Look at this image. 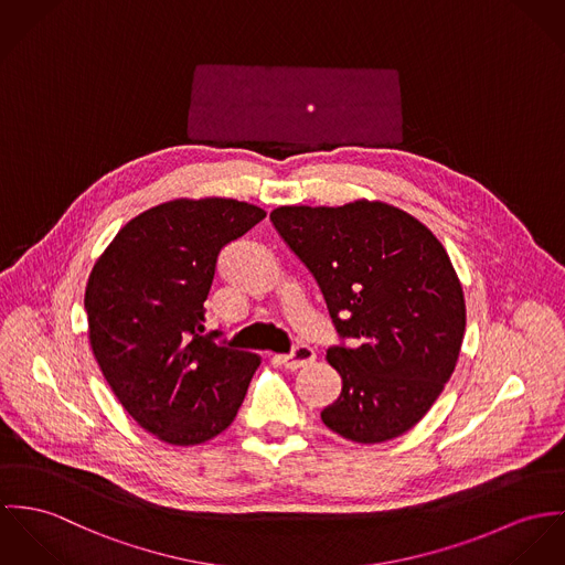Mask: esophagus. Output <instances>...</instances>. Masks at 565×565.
Wrapping results in <instances>:
<instances>
[{"mask_svg": "<svg viewBox=\"0 0 565 565\" xmlns=\"http://www.w3.org/2000/svg\"><path fill=\"white\" fill-rule=\"evenodd\" d=\"M279 360H281V364L286 369L297 371V369H303V366L312 364L313 360H316V351H313L312 347H308V344H297L290 355H284Z\"/></svg>", "mask_w": 565, "mask_h": 565, "instance_id": "obj_1", "label": "esophagus"}]
</instances>
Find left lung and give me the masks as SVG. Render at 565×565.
<instances>
[{
    "label": "left lung",
    "instance_id": "obj_1",
    "mask_svg": "<svg viewBox=\"0 0 565 565\" xmlns=\"http://www.w3.org/2000/svg\"><path fill=\"white\" fill-rule=\"evenodd\" d=\"M270 221L312 273L342 340L327 351L342 392L322 423L360 444L403 436L436 403L466 331L448 253L420 221L381 201L284 205Z\"/></svg>",
    "mask_w": 565,
    "mask_h": 565
}]
</instances>
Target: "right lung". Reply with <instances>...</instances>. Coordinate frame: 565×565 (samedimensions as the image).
Masks as SVG:
<instances>
[{"label":"right lung","instance_id":"add662e5","mask_svg":"<svg viewBox=\"0 0 565 565\" xmlns=\"http://www.w3.org/2000/svg\"><path fill=\"white\" fill-rule=\"evenodd\" d=\"M264 216L236 199H175L131 218L90 270L95 360L127 414L162 441H207L245 401L259 358L218 347L203 303L223 247Z\"/></svg>","mask_w":565,"mask_h":565}]
</instances>
